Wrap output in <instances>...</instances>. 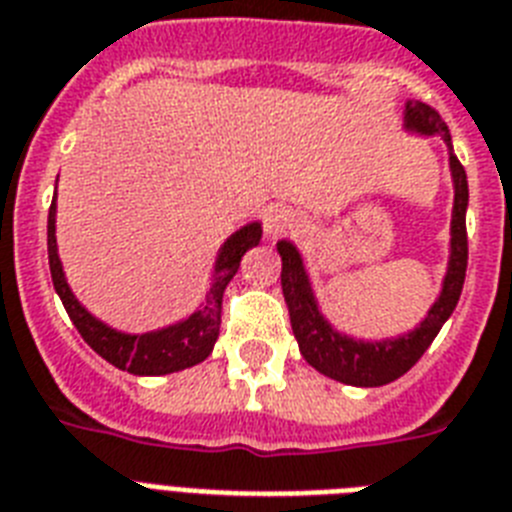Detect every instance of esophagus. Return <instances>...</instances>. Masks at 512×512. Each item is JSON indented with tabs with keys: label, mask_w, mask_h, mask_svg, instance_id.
<instances>
[{
	"label": "esophagus",
	"mask_w": 512,
	"mask_h": 512,
	"mask_svg": "<svg viewBox=\"0 0 512 512\" xmlns=\"http://www.w3.org/2000/svg\"><path fill=\"white\" fill-rule=\"evenodd\" d=\"M297 223V215L289 210V207H270L268 215H265V236H270V239H276V236L286 234L289 228Z\"/></svg>",
	"instance_id": "obj_1"
}]
</instances>
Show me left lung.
I'll list each match as a JSON object with an SVG mask.
<instances>
[{
    "label": "left lung",
    "instance_id": "8db88e82",
    "mask_svg": "<svg viewBox=\"0 0 512 512\" xmlns=\"http://www.w3.org/2000/svg\"><path fill=\"white\" fill-rule=\"evenodd\" d=\"M402 128L410 134L442 136V141L447 144V155H450V176L452 189H455L447 273L442 278L439 297L434 299V305L429 307V313L418 326L410 328L407 334L386 336V339H357V336L342 334L321 313L302 252L289 239H281L276 244L278 255H281V289H284L299 352L315 371L350 386H384L410 371L421 360L423 352L429 350V344L436 339L439 328L447 323L452 310L458 307L465 268H468V236H465L468 178H465V168L452 152L450 128L439 118V112L423 102H405Z\"/></svg>",
    "mask_w": 512,
    "mask_h": 512
}]
</instances>
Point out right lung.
<instances>
[{
    "label": "right lung",
    "instance_id": "1",
    "mask_svg": "<svg viewBox=\"0 0 512 512\" xmlns=\"http://www.w3.org/2000/svg\"><path fill=\"white\" fill-rule=\"evenodd\" d=\"M260 236H263V223L252 220L220 244L218 255H215L213 276H210V289L194 313L170 323V326L155 328V331L128 334V331L107 326L105 321H99L97 315H91L70 289L60 263V252H57V189H54L47 220L49 270H52L54 292L62 299L70 321L91 350L99 357H105L110 365H115L120 371L134 373V376H165V373L184 371V368L202 363L213 352L220 331L223 292L231 284V278L236 276L244 252L249 247H257Z\"/></svg>",
    "mask_w": 512,
    "mask_h": 512
}]
</instances>
